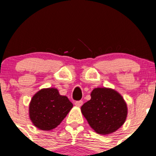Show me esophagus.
Here are the masks:
<instances>
[{
	"mask_svg": "<svg viewBox=\"0 0 156 156\" xmlns=\"http://www.w3.org/2000/svg\"><path fill=\"white\" fill-rule=\"evenodd\" d=\"M82 104H83L82 100H79V101L75 102V105L76 106H78V107H81V106H82Z\"/></svg>",
	"mask_w": 156,
	"mask_h": 156,
	"instance_id": "34e87169",
	"label": "esophagus"
}]
</instances>
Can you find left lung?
Returning a JSON list of instances; mask_svg holds the SVG:
<instances>
[{
  "label": "left lung",
  "instance_id": "left-lung-1",
  "mask_svg": "<svg viewBox=\"0 0 156 156\" xmlns=\"http://www.w3.org/2000/svg\"><path fill=\"white\" fill-rule=\"evenodd\" d=\"M90 97V100L81 106V111L96 133L110 134L124 125L127 106L118 91L108 87H97L93 90Z\"/></svg>",
  "mask_w": 156,
  "mask_h": 156
}]
</instances>
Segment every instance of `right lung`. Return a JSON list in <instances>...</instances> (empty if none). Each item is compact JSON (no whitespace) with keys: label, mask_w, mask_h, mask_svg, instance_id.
Listing matches in <instances>:
<instances>
[{"label":"right lung","mask_w":156,"mask_h":156,"mask_svg":"<svg viewBox=\"0 0 156 156\" xmlns=\"http://www.w3.org/2000/svg\"><path fill=\"white\" fill-rule=\"evenodd\" d=\"M72 107L68 97L60 95L56 88H43L30 101L29 119L37 128L51 130L62 122Z\"/></svg>","instance_id":"obj_1"}]
</instances>
